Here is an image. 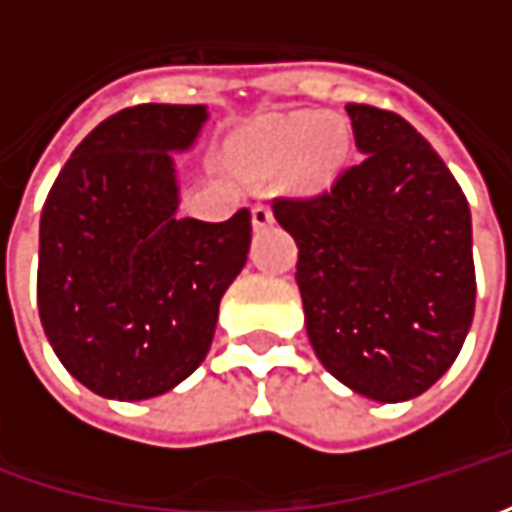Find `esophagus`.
Returning <instances> with one entry per match:
<instances>
[{"mask_svg":"<svg viewBox=\"0 0 512 512\" xmlns=\"http://www.w3.org/2000/svg\"><path fill=\"white\" fill-rule=\"evenodd\" d=\"M250 213H253V227H267L273 222V210H270L267 202H256L250 207Z\"/></svg>","mask_w":512,"mask_h":512,"instance_id":"obj_1","label":"esophagus"}]
</instances>
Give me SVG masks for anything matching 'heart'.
Here are the masks:
<instances>
[{"label": "heart", "instance_id": "1", "mask_svg": "<svg viewBox=\"0 0 512 512\" xmlns=\"http://www.w3.org/2000/svg\"><path fill=\"white\" fill-rule=\"evenodd\" d=\"M239 159L253 173L290 170L302 185H325L347 153V128L336 116L287 113L267 116L239 139Z\"/></svg>", "mask_w": 512, "mask_h": 512}]
</instances>
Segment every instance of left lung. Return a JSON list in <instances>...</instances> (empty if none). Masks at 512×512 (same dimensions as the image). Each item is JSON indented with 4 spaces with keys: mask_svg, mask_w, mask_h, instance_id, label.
<instances>
[{
    "mask_svg": "<svg viewBox=\"0 0 512 512\" xmlns=\"http://www.w3.org/2000/svg\"><path fill=\"white\" fill-rule=\"evenodd\" d=\"M364 156L330 190L276 196L296 239L310 344L376 402H407L447 373L476 307L470 207L442 156L399 113L347 105Z\"/></svg>",
    "mask_w": 512,
    "mask_h": 512,
    "instance_id": "8db88e82",
    "label": "left lung"
}]
</instances>
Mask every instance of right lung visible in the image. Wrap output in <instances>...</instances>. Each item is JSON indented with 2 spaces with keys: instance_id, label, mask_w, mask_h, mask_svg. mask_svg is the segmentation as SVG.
I'll use <instances>...</instances> for the list:
<instances>
[{
  "instance_id": "add662e5",
  "label": "right lung",
  "mask_w": 512,
  "mask_h": 512,
  "mask_svg": "<svg viewBox=\"0 0 512 512\" xmlns=\"http://www.w3.org/2000/svg\"><path fill=\"white\" fill-rule=\"evenodd\" d=\"M205 105H136L70 153L39 222L36 302L53 353L105 399L159 396L205 362L219 302L247 262L250 210L179 219L170 150Z\"/></svg>"
}]
</instances>
